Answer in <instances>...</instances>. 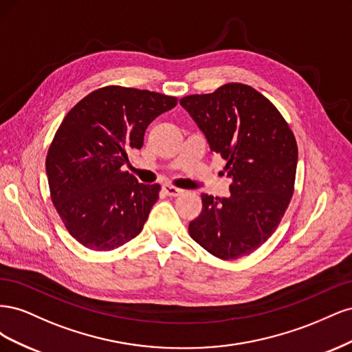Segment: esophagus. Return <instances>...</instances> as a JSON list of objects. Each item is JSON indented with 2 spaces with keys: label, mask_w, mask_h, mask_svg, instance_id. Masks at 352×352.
Segmentation results:
<instances>
[{
  "label": "esophagus",
  "mask_w": 352,
  "mask_h": 352,
  "mask_svg": "<svg viewBox=\"0 0 352 352\" xmlns=\"http://www.w3.org/2000/svg\"><path fill=\"white\" fill-rule=\"evenodd\" d=\"M163 189H164V192H166L168 197H179V195L184 194V189L176 188V186L170 185V184L163 185Z\"/></svg>",
  "instance_id": "1"
}]
</instances>
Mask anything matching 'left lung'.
<instances>
[{
    "label": "left lung",
    "mask_w": 352,
    "mask_h": 352,
    "mask_svg": "<svg viewBox=\"0 0 352 352\" xmlns=\"http://www.w3.org/2000/svg\"><path fill=\"white\" fill-rule=\"evenodd\" d=\"M180 105L226 162L229 198L201 194V214L189 235L220 260L250 255L267 241L289 206L296 175L294 132L274 104L250 85L230 82Z\"/></svg>",
    "instance_id": "obj_1"
}]
</instances>
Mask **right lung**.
Here are the masks:
<instances>
[{"label": "right lung", "mask_w": 352, "mask_h": 352, "mask_svg": "<svg viewBox=\"0 0 352 352\" xmlns=\"http://www.w3.org/2000/svg\"><path fill=\"white\" fill-rule=\"evenodd\" d=\"M177 98L110 85L66 114L45 160L50 195L70 235L92 251H111L141 233L160 186L124 172L155 117Z\"/></svg>", "instance_id": "right-lung-1"}]
</instances>
